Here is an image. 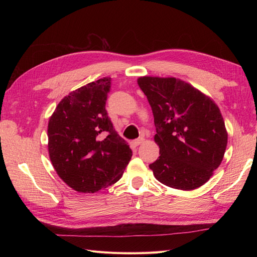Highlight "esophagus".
<instances>
[{
  "label": "esophagus",
  "mask_w": 257,
  "mask_h": 257,
  "mask_svg": "<svg viewBox=\"0 0 257 257\" xmlns=\"http://www.w3.org/2000/svg\"><path fill=\"white\" fill-rule=\"evenodd\" d=\"M144 142H145V138H138V139H136V141L133 142V145L137 147L139 145H142Z\"/></svg>",
  "instance_id": "34e87169"
}]
</instances>
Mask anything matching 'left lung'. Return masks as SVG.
Wrapping results in <instances>:
<instances>
[{
  "label": "left lung",
  "mask_w": 257,
  "mask_h": 257,
  "mask_svg": "<svg viewBox=\"0 0 257 257\" xmlns=\"http://www.w3.org/2000/svg\"><path fill=\"white\" fill-rule=\"evenodd\" d=\"M154 116L160 157L149 165L154 177L169 188L195 190L220 166L227 131L219 107L190 83L175 77L137 79Z\"/></svg>",
  "instance_id": "left-lung-1"
}]
</instances>
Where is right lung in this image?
<instances>
[{
    "label": "right lung",
    "instance_id": "add662e5",
    "mask_svg": "<svg viewBox=\"0 0 257 257\" xmlns=\"http://www.w3.org/2000/svg\"><path fill=\"white\" fill-rule=\"evenodd\" d=\"M110 77L69 93L48 122V151L53 168L69 188L95 193L120 180L132 150L106 111Z\"/></svg>",
    "mask_w": 257,
    "mask_h": 257
}]
</instances>
